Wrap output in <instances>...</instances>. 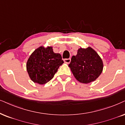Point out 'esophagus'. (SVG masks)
Here are the masks:
<instances>
[{"label":"esophagus","instance_id":"34e87169","mask_svg":"<svg viewBox=\"0 0 125 125\" xmlns=\"http://www.w3.org/2000/svg\"><path fill=\"white\" fill-rule=\"evenodd\" d=\"M70 61H71L70 58H69V59H64V63H67V64L70 63Z\"/></svg>","mask_w":125,"mask_h":125}]
</instances>
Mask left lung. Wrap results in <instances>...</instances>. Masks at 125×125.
<instances>
[{
  "mask_svg": "<svg viewBox=\"0 0 125 125\" xmlns=\"http://www.w3.org/2000/svg\"><path fill=\"white\" fill-rule=\"evenodd\" d=\"M69 67L77 81L88 83L100 76L103 70V62L92 48L81 47L77 51V54L72 56Z\"/></svg>",
  "mask_w": 125,
  "mask_h": 125,
  "instance_id": "1",
  "label": "left lung"
}]
</instances>
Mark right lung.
Listing matches in <instances>:
<instances>
[{
	"mask_svg": "<svg viewBox=\"0 0 125 125\" xmlns=\"http://www.w3.org/2000/svg\"><path fill=\"white\" fill-rule=\"evenodd\" d=\"M63 62L61 55L55 53L52 47L40 46L28 58L26 70L31 81L43 85L53 78Z\"/></svg>",
	"mask_w": 125,
	"mask_h": 125,
	"instance_id": "obj_1",
	"label": "right lung"
}]
</instances>
